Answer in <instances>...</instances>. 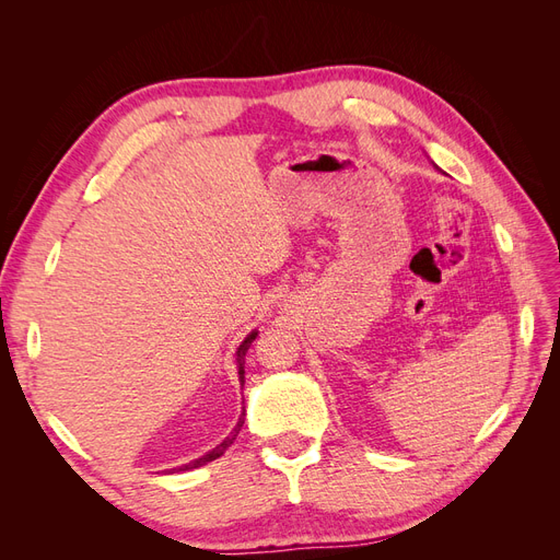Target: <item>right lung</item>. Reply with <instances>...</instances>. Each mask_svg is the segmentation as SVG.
Listing matches in <instances>:
<instances>
[{"instance_id":"right-lung-1","label":"right lung","mask_w":560,"mask_h":560,"mask_svg":"<svg viewBox=\"0 0 560 560\" xmlns=\"http://www.w3.org/2000/svg\"><path fill=\"white\" fill-rule=\"evenodd\" d=\"M254 338H257V331H252L247 338H245V341L241 343V348H238V376H241V383H245V352L249 350V346H252V341H254ZM245 416V413H243ZM243 418L238 420V425H235L233 428V432L224 439V442L222 444H219L217 448H212L210 453H206V455H202V457H198V460H194V463H189V465H182V467H175V471H186V469H196V467H200V465H208V463H212V460H217V457L219 455H224V451L233 444V439L235 436H238V432H241V428H243Z\"/></svg>"}]
</instances>
